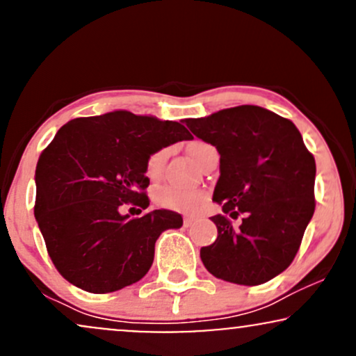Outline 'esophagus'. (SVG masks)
I'll list each match as a JSON object with an SVG mask.
<instances>
[{"label":"esophagus","mask_w":356,"mask_h":356,"mask_svg":"<svg viewBox=\"0 0 356 356\" xmlns=\"http://www.w3.org/2000/svg\"><path fill=\"white\" fill-rule=\"evenodd\" d=\"M195 221H196V218H193V216H185V220H183V225H185V227L188 228V227H191Z\"/></svg>","instance_id":"esophagus-1"}]
</instances>
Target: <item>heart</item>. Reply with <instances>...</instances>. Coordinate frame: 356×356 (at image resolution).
<instances>
[{"mask_svg": "<svg viewBox=\"0 0 356 356\" xmlns=\"http://www.w3.org/2000/svg\"><path fill=\"white\" fill-rule=\"evenodd\" d=\"M208 148H211L210 145L204 143V141H193L188 146V152L190 156L193 158L196 163L202 161L204 152ZM166 156H168V149L161 148L152 153L146 160V177L149 179H156L161 177L163 168H165ZM207 200V195L202 190H195V188H185L178 185H161L156 186L153 190V202L160 208L171 211H179V213H191L196 211Z\"/></svg>", "mask_w": 356, "mask_h": 356, "instance_id": "1", "label": "heart"}]
</instances>
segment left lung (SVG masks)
Listing matches in <instances>:
<instances>
[{"label": "left lung", "instance_id": "left-lung-1", "mask_svg": "<svg viewBox=\"0 0 356 356\" xmlns=\"http://www.w3.org/2000/svg\"><path fill=\"white\" fill-rule=\"evenodd\" d=\"M185 123L220 153L213 202L223 215L211 216L218 238L200 252L203 265L236 285L270 282L295 260L315 211V158L290 120L253 104Z\"/></svg>", "mask_w": 356, "mask_h": 356}]
</instances>
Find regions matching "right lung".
Returning <instances> with one entry per match:
<instances>
[{
    "instance_id": "right-lung-1",
    "label": "right lung",
    "mask_w": 356,
    "mask_h": 356,
    "mask_svg": "<svg viewBox=\"0 0 356 356\" xmlns=\"http://www.w3.org/2000/svg\"><path fill=\"white\" fill-rule=\"evenodd\" d=\"M191 138L177 121L129 111L74 118L58 129L36 165L35 216L63 278L110 293L148 273L158 236L181 227V215L153 210L129 218L120 210L148 208V156Z\"/></svg>"
}]
</instances>
